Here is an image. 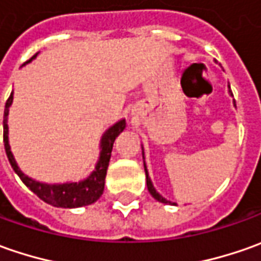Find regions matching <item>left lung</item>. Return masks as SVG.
Here are the masks:
<instances>
[{
    "label": "left lung",
    "mask_w": 261,
    "mask_h": 261,
    "mask_svg": "<svg viewBox=\"0 0 261 261\" xmlns=\"http://www.w3.org/2000/svg\"><path fill=\"white\" fill-rule=\"evenodd\" d=\"M144 170H146V182H147V189L148 192H150V195L156 199V201H159V202H163V203H170L172 205V202L170 201H167V199H165L162 195H159L158 192H156V189H154V186H153V184H151V180H150V177H148V173H147V169H146V165H144Z\"/></svg>",
    "instance_id": "8db88e82"
}]
</instances>
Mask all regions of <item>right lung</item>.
Masks as SVG:
<instances>
[{
  "label": "right lung",
  "instance_id": "right-lung-1",
  "mask_svg": "<svg viewBox=\"0 0 261 261\" xmlns=\"http://www.w3.org/2000/svg\"><path fill=\"white\" fill-rule=\"evenodd\" d=\"M37 56V53L33 56L30 60H27L25 63L32 62L33 59ZM13 102V92L10 95V98L5 102L4 110V147L7 158L10 160V165L14 169V172L20 176V179L23 180L24 185L36 193L41 201L50 203L53 206L58 208H77V206H85L91 205L95 201L99 199V196L103 192V185H105V176H107V169L110 165V159H111V151H113L114 141L117 139V136L125 128V120H121L117 124H114L111 128L105 131L101 140V156L99 162L96 165V169L92 172V175L88 179L79 182V184H63V185H47L40 184L37 180H33L32 177L25 176L20 170V167L17 166L15 160H14L13 153L10 150L8 144V125H7V117H8V108Z\"/></svg>",
  "mask_w": 261,
  "mask_h": 261
}]
</instances>
